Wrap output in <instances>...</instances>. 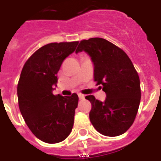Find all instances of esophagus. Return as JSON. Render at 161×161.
Instances as JSON below:
<instances>
[{"label":"esophagus","mask_w":161,"mask_h":161,"mask_svg":"<svg viewBox=\"0 0 161 161\" xmlns=\"http://www.w3.org/2000/svg\"><path fill=\"white\" fill-rule=\"evenodd\" d=\"M78 97H79V99H81V100H83V99H84V95L81 94V93H78Z\"/></svg>","instance_id":"obj_1"}]
</instances>
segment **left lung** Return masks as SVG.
Instances as JSON below:
<instances>
[{"label":"left lung","mask_w":161,"mask_h":161,"mask_svg":"<svg viewBox=\"0 0 161 161\" xmlns=\"http://www.w3.org/2000/svg\"><path fill=\"white\" fill-rule=\"evenodd\" d=\"M81 52L91 57L95 81L106 93L104 102L86 96L92 104L91 122L106 136L124 134L135 121L141 102L140 78L134 64L122 50L102 38L82 40L76 53Z\"/></svg>","instance_id":"obj_1"}]
</instances>
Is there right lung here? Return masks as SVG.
I'll list each match as a JSON object with an SVG mask.
<instances>
[{
  "mask_svg": "<svg viewBox=\"0 0 161 161\" xmlns=\"http://www.w3.org/2000/svg\"><path fill=\"white\" fill-rule=\"evenodd\" d=\"M78 42L50 43L37 50L24 64L17 86L20 113L37 138L58 143L70 135L78 97L53 95L60 66Z\"/></svg>",
  "mask_w": 161,
  "mask_h": 161,
  "instance_id": "1",
  "label": "right lung"
}]
</instances>
